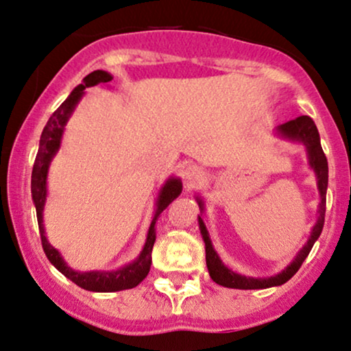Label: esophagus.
Masks as SVG:
<instances>
[{"instance_id": "esophagus-1", "label": "esophagus", "mask_w": 351, "mask_h": 351, "mask_svg": "<svg viewBox=\"0 0 351 351\" xmlns=\"http://www.w3.org/2000/svg\"><path fill=\"white\" fill-rule=\"evenodd\" d=\"M181 178H183V183L188 186V188H197L199 184L204 181V171L201 167L197 165H186L183 170H181Z\"/></svg>"}]
</instances>
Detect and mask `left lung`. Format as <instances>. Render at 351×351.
I'll return each instance as SVG.
<instances>
[{
	"label": "left lung",
	"instance_id": "8db88e82",
	"mask_svg": "<svg viewBox=\"0 0 351 351\" xmlns=\"http://www.w3.org/2000/svg\"><path fill=\"white\" fill-rule=\"evenodd\" d=\"M275 134L283 137V139L291 141V143H298L306 149V154H308V163L309 167H311V170L314 171V175H316L317 191H319V196H321V202H319V207H317V220L316 223H314L308 241H306L304 246L296 252L295 259L291 261V263L288 264L282 272L275 274L272 277H263V278L247 277V275L237 274L234 270L227 267V265L221 263L220 256L217 254L214 246H212L206 223H204V220L201 219L206 206H204V201L201 199V196H196L199 208H201V215H197V221H199V230H201L202 239L204 243H206L207 269H208V274H210L212 280L219 283L221 287L238 288V290H261V288L283 285V283L290 280V278L298 272V269L301 267V264H303V261L308 257L309 251L313 250L314 243H316L317 238L321 237V232L324 228V217H326V194H327V181H329V167H327V158L326 155H324L321 137H319L316 124H314V121L309 117H298L280 124V126H277Z\"/></svg>",
	"mask_w": 351,
	"mask_h": 351
}]
</instances>
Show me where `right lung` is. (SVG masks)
I'll use <instances>...</instances> for the list:
<instances>
[{
	"instance_id": "right-lung-1",
	"label": "right lung",
	"mask_w": 351,
	"mask_h": 351,
	"mask_svg": "<svg viewBox=\"0 0 351 351\" xmlns=\"http://www.w3.org/2000/svg\"><path fill=\"white\" fill-rule=\"evenodd\" d=\"M113 76L106 71L97 69L94 73L87 74L84 77L82 84L74 87L68 99L63 104L58 106V110L51 114L48 119L45 128H43L42 136H40L38 152L35 157L34 170H32V201L37 210V220H38V230L40 238H42L43 251L48 257V261L60 270L64 277H68L71 282L76 283L77 287L84 288L88 291H99V293H108V291H121L130 290L139 285L141 282L147 277L150 264H152V247L155 243V223H157L158 217L170 204L180 196L183 191V184L181 180L176 176H170L165 181V184L160 188L157 201H155V214L154 219L150 221V227L147 232V238H145L143 251L139 256L130 264H124L123 267L117 270H90V272H81V270H74L66 264V261L61 256V252L50 245L47 239L45 227H43V208H45L47 202V178L48 170H50V163L55 157L58 150L61 147V139H63V132L66 123L69 121L71 114L81 99L86 94L87 87H94L97 84H108L112 81Z\"/></svg>"
}]
</instances>
